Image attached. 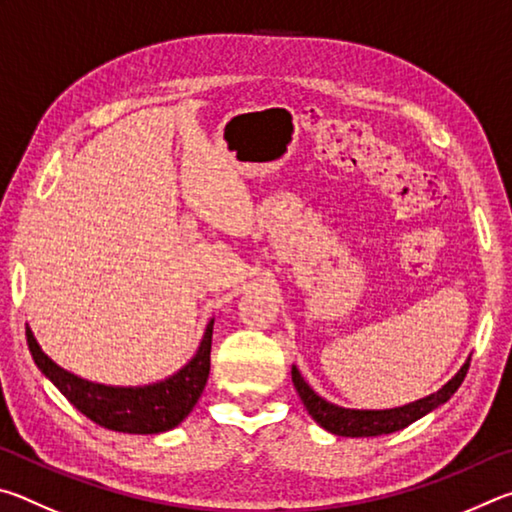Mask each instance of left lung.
Returning <instances> with one entry per match:
<instances>
[{
  "label": "left lung",
  "mask_w": 512,
  "mask_h": 512,
  "mask_svg": "<svg viewBox=\"0 0 512 512\" xmlns=\"http://www.w3.org/2000/svg\"><path fill=\"white\" fill-rule=\"evenodd\" d=\"M467 368H470V359L463 363V368L456 372V375L447 381V384L440 388L438 393L429 397H422L418 402L397 406V409H384V411H357V409H343V406H336L320 397L314 388H311L298 368H291V379L293 386L300 395L302 404L309 411L311 418H314L320 427L327 429L329 433H336V436L345 438H368V436H381V433H393L404 427H409L411 422L420 420L422 415L429 411L438 409L440 404H445L449 397H452L458 386L463 384L467 375Z\"/></svg>",
  "instance_id": "obj_1"
}]
</instances>
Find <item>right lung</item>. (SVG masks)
I'll list each match as a JSON object with an SVG mask.
<instances>
[{
	"label": "right lung",
	"instance_id": "right-lung-1",
	"mask_svg": "<svg viewBox=\"0 0 512 512\" xmlns=\"http://www.w3.org/2000/svg\"><path fill=\"white\" fill-rule=\"evenodd\" d=\"M212 327L207 325L203 341L187 366L176 375L149 386H106L81 379L51 361L27 327L31 357L42 375L74 404L85 418L121 433H162L183 422L201 397L210 377Z\"/></svg>",
	"mask_w": 512,
	"mask_h": 512
}]
</instances>
